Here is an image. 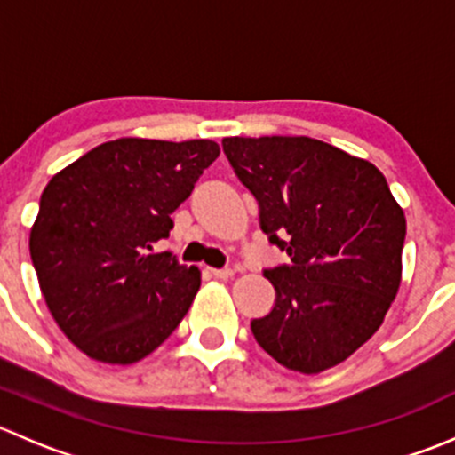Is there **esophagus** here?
I'll return each instance as SVG.
<instances>
[{"instance_id":"34e87169","label":"esophagus","mask_w":455,"mask_h":455,"mask_svg":"<svg viewBox=\"0 0 455 455\" xmlns=\"http://www.w3.org/2000/svg\"><path fill=\"white\" fill-rule=\"evenodd\" d=\"M211 273H213V277H218V279H228V277H233V273H235V270L233 268H211Z\"/></svg>"}]
</instances>
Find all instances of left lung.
<instances>
[{
  "instance_id": "1",
  "label": "left lung",
  "mask_w": 455,
  "mask_h": 455,
  "mask_svg": "<svg viewBox=\"0 0 455 455\" xmlns=\"http://www.w3.org/2000/svg\"><path fill=\"white\" fill-rule=\"evenodd\" d=\"M259 227L288 264L266 268L275 306L251 321L255 341L283 368L316 374L380 328L401 286L405 215L383 173L308 136L222 140Z\"/></svg>"
}]
</instances>
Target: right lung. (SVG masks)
I'll return each mask as SVG.
<instances>
[{"mask_svg":"<svg viewBox=\"0 0 455 455\" xmlns=\"http://www.w3.org/2000/svg\"><path fill=\"white\" fill-rule=\"evenodd\" d=\"M220 156L213 140L118 139L59 172L39 200L30 257L50 313L90 359L130 365L182 321L200 270L172 251V213Z\"/></svg>","mask_w":455,"mask_h":455,"instance_id":"right-lung-1","label":"right lung"}]
</instances>
